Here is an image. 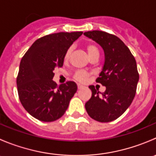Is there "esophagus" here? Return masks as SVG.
<instances>
[{"instance_id":"1","label":"esophagus","mask_w":156,"mask_h":156,"mask_svg":"<svg viewBox=\"0 0 156 156\" xmlns=\"http://www.w3.org/2000/svg\"><path fill=\"white\" fill-rule=\"evenodd\" d=\"M84 87L83 85H81V84H78V90H81V89H83Z\"/></svg>"}]
</instances>
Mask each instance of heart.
<instances>
[{
    "mask_svg": "<svg viewBox=\"0 0 156 156\" xmlns=\"http://www.w3.org/2000/svg\"><path fill=\"white\" fill-rule=\"evenodd\" d=\"M86 50L87 52L88 56H90L91 55L94 54L95 53H99L98 48H97V46L93 44H89L86 46ZM71 53H72V48H69L68 50H66L65 53V56H64V59L65 60H68L71 56ZM88 77H89V74L87 73V72H84V71H79V72H77L75 73V79L76 81H80V82H85L87 80Z\"/></svg>",
    "mask_w": 156,
    "mask_h": 156,
    "instance_id": "obj_1",
    "label": "heart"
}]
</instances>
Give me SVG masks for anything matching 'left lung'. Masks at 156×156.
Masks as SVG:
<instances>
[{
  "mask_svg": "<svg viewBox=\"0 0 156 156\" xmlns=\"http://www.w3.org/2000/svg\"><path fill=\"white\" fill-rule=\"evenodd\" d=\"M101 46L105 62L96 81L106 87L101 93L89 86L91 98L85 103L90 117L100 122H109L120 117L135 97L139 81L136 62L129 48L117 36L102 31L84 33Z\"/></svg>",
  "mask_w": 156,
  "mask_h": 156,
  "instance_id": "obj_1",
  "label": "left lung"
}]
</instances>
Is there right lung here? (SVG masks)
Masks as SVG:
<instances>
[{
  "instance_id": "1",
  "label": "right lung",
  "mask_w": 156,
  "mask_h": 156,
  "mask_svg": "<svg viewBox=\"0 0 156 156\" xmlns=\"http://www.w3.org/2000/svg\"><path fill=\"white\" fill-rule=\"evenodd\" d=\"M82 31L59 32L37 39L22 58L17 90L25 109L35 119L44 122L62 117L76 93L77 84L68 81L58 86L53 78V70L63 66L64 56Z\"/></svg>"
}]
</instances>
